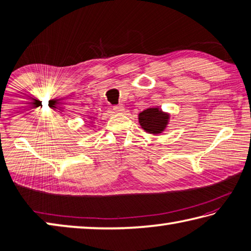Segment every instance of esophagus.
<instances>
[{
  "label": "esophagus",
  "instance_id": "obj_1",
  "mask_svg": "<svg viewBox=\"0 0 251 251\" xmlns=\"http://www.w3.org/2000/svg\"><path fill=\"white\" fill-rule=\"evenodd\" d=\"M114 110H115V113H123L125 110V107L122 104H120V105L114 106Z\"/></svg>",
  "mask_w": 251,
  "mask_h": 251
}]
</instances>
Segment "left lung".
<instances>
[{
    "mask_svg": "<svg viewBox=\"0 0 251 251\" xmlns=\"http://www.w3.org/2000/svg\"><path fill=\"white\" fill-rule=\"evenodd\" d=\"M169 114L159 107H151L138 114V122L142 128L150 134L163 133L168 125Z\"/></svg>",
    "mask_w": 251,
    "mask_h": 251,
    "instance_id": "obj_1",
    "label": "left lung"
}]
</instances>
